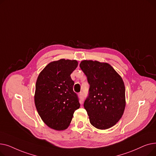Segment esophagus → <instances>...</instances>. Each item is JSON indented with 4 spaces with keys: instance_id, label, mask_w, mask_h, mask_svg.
Returning a JSON list of instances; mask_svg holds the SVG:
<instances>
[{
    "instance_id": "obj_1",
    "label": "esophagus",
    "mask_w": 156,
    "mask_h": 156,
    "mask_svg": "<svg viewBox=\"0 0 156 156\" xmlns=\"http://www.w3.org/2000/svg\"><path fill=\"white\" fill-rule=\"evenodd\" d=\"M78 95H79V97H80L81 101H83V92H80Z\"/></svg>"
}]
</instances>
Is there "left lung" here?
<instances>
[{"instance_id": "obj_1", "label": "left lung", "mask_w": 156, "mask_h": 156, "mask_svg": "<svg viewBox=\"0 0 156 156\" xmlns=\"http://www.w3.org/2000/svg\"><path fill=\"white\" fill-rule=\"evenodd\" d=\"M80 66L90 85L89 95L84 102L90 122L99 129L111 128L121 118L125 109L123 80L107 62L83 60Z\"/></svg>"}]
</instances>
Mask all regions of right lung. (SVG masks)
<instances>
[{"label":"right lung","mask_w":156,"mask_h":156,"mask_svg":"<svg viewBox=\"0 0 156 156\" xmlns=\"http://www.w3.org/2000/svg\"><path fill=\"white\" fill-rule=\"evenodd\" d=\"M76 60L61 59L48 63L37 78L34 96L37 112L44 123L53 129H67L74 112L80 108L73 91L71 74L78 66Z\"/></svg>","instance_id":"add662e5"}]
</instances>
